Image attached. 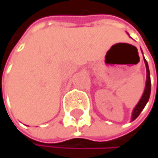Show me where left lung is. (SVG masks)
Listing matches in <instances>:
<instances>
[{"mask_svg":"<svg viewBox=\"0 0 158 158\" xmlns=\"http://www.w3.org/2000/svg\"><path fill=\"white\" fill-rule=\"evenodd\" d=\"M144 62L146 65V72H147V77H146V85H145V90L144 93L140 98V100L138 101V103L136 104V106L135 107L133 114H132V120H135L138 116L139 114L141 113V111L144 109L145 105L147 104V102L149 100L150 98V94H151V77H150V70H149V66L148 63L146 61V60L144 59Z\"/></svg>","mask_w":158,"mask_h":158,"instance_id":"left-lung-1","label":"left lung"}]
</instances>
